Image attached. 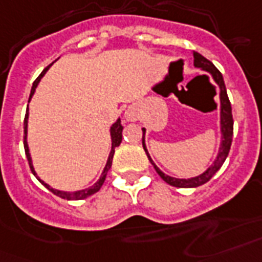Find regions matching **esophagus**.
I'll return each instance as SVG.
<instances>
[{
  "label": "esophagus",
  "mask_w": 262,
  "mask_h": 262,
  "mask_svg": "<svg viewBox=\"0 0 262 262\" xmlns=\"http://www.w3.org/2000/svg\"><path fill=\"white\" fill-rule=\"evenodd\" d=\"M125 119H127V120L128 121H134V120H137V115H135V112H134V111H125Z\"/></svg>",
  "instance_id": "34e87169"
}]
</instances>
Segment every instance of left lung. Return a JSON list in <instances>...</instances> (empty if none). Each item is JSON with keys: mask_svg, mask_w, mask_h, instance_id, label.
Masks as SVG:
<instances>
[{"mask_svg": "<svg viewBox=\"0 0 262 262\" xmlns=\"http://www.w3.org/2000/svg\"><path fill=\"white\" fill-rule=\"evenodd\" d=\"M194 56V66L198 67V68H202L204 71H208L210 76L214 79V82L217 83L219 89H220V101H222V133H223V141H222V147H220V151H219L217 159L214 160V163L212 164V167H209L206 169V172H204L202 175L196 176V178H191V179H175V178H171V176L164 175L163 172L160 171L159 168L154 165V163L151 161V159L147 154V150L145 147V128H142V145H143V149H145L147 157H149V161L153 164L154 169L159 173L160 178L167 182L168 184H171L173 187L179 188H190V187H198V186H202L206 182L213 178V175L216 172L222 168V165L226 161L227 156L230 153L231 143H232V135H234V119H232V108H231V102L228 99V95H227V89L226 84H224V80H223L222 72L216 68V67L212 64V61H209L208 58H205L204 56H201L200 53L194 52L192 53Z\"/></svg>", "mask_w": 262, "mask_h": 262, "instance_id": "8db88e82", "label": "left lung"}]
</instances>
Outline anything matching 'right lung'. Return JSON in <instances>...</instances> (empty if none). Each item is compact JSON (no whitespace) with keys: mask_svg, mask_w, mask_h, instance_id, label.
Masks as SVG:
<instances>
[{"mask_svg":"<svg viewBox=\"0 0 262 262\" xmlns=\"http://www.w3.org/2000/svg\"><path fill=\"white\" fill-rule=\"evenodd\" d=\"M52 64H53V62H52ZM52 64H50V66H52ZM50 66L46 67V68L42 71V74H40L39 76L35 79V82H34V84H32L30 98H31L32 94H34L35 87L38 86V83H39L40 78H42V76L45 75V72H46V71L50 68ZM27 119H28V111H27V113H26V117H24V150H26V156H27V160H28V164H30V168H31V172L34 173V175H35V171H34V168H32V164H31V157H30V153H28L27 141H26V138H27ZM121 131H123V125H121L120 120H117L116 123L112 125V128H111V135H112V151H111V154H109V159H108V163H106V167H105V169H103L102 175H101V178H99L98 182H97L94 186H91L90 188L80 190V191H76V192H64V191H57V190H53V188L50 187V186H48L46 183H43V182H42L40 179H39V182L43 184L45 187L49 188V190L53 192V194H56V195L60 196V198H62V200L78 201V200H84V198H87V196L93 195L94 192H97L99 188L102 187L103 182H105V178H106V173H108V171L111 169V167H112V160H113V154H115V147H117V146L121 143Z\"/></svg>","mask_w":262,"mask_h":262,"instance_id":"1","label":"right lung"}]
</instances>
